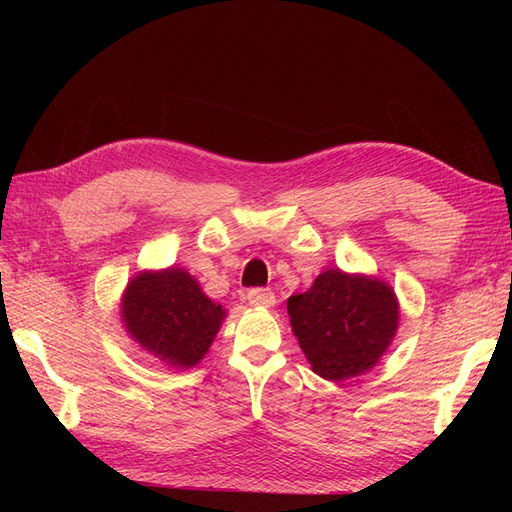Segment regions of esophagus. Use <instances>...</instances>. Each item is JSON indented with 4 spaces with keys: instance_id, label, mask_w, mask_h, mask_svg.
I'll return each mask as SVG.
<instances>
[{
    "instance_id": "34e87169",
    "label": "esophagus",
    "mask_w": 512,
    "mask_h": 512,
    "mask_svg": "<svg viewBox=\"0 0 512 512\" xmlns=\"http://www.w3.org/2000/svg\"><path fill=\"white\" fill-rule=\"evenodd\" d=\"M247 301H250L252 307H273L275 294L271 288H252L247 292Z\"/></svg>"
}]
</instances>
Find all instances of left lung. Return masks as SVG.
<instances>
[{
	"instance_id": "obj_1",
	"label": "left lung",
	"mask_w": 512,
	"mask_h": 512,
	"mask_svg": "<svg viewBox=\"0 0 512 512\" xmlns=\"http://www.w3.org/2000/svg\"><path fill=\"white\" fill-rule=\"evenodd\" d=\"M294 337L316 374L344 382L374 367L399 327L393 288L361 273L329 269L288 299Z\"/></svg>"
}]
</instances>
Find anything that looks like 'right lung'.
Segmentation results:
<instances>
[{
    "label": "right lung",
    "instance_id": "add662e5",
    "mask_svg": "<svg viewBox=\"0 0 512 512\" xmlns=\"http://www.w3.org/2000/svg\"><path fill=\"white\" fill-rule=\"evenodd\" d=\"M224 318L226 309L179 267L134 275L121 297V320L130 337L175 369L200 363Z\"/></svg>",
    "mask_w": 512,
    "mask_h": 512
}]
</instances>
